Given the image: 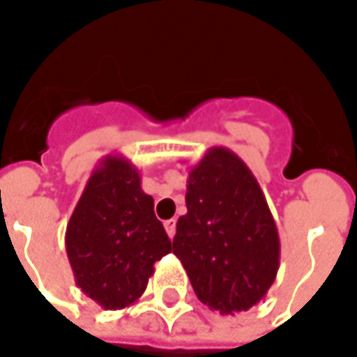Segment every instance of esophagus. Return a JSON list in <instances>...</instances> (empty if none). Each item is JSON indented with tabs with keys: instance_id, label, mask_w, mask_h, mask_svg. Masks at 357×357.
<instances>
[{
	"instance_id": "34e87169",
	"label": "esophagus",
	"mask_w": 357,
	"mask_h": 357,
	"mask_svg": "<svg viewBox=\"0 0 357 357\" xmlns=\"http://www.w3.org/2000/svg\"><path fill=\"white\" fill-rule=\"evenodd\" d=\"M176 222H178L176 219H168L166 222H164V227H166V232H168L169 238H174V236H176Z\"/></svg>"
}]
</instances>
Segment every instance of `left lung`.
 <instances>
[{
	"mask_svg": "<svg viewBox=\"0 0 357 357\" xmlns=\"http://www.w3.org/2000/svg\"><path fill=\"white\" fill-rule=\"evenodd\" d=\"M185 205L174 254L199 301L220 314L258 305L280 270V234L258 179L232 150L213 146L189 169Z\"/></svg>",
	"mask_w": 357,
	"mask_h": 357,
	"instance_id": "obj_1",
	"label": "left lung"
}]
</instances>
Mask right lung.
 I'll use <instances>...</instances> for the list:
<instances>
[{"instance_id":"1","label":"right lung","mask_w":357,"mask_h":357,"mask_svg":"<svg viewBox=\"0 0 357 357\" xmlns=\"http://www.w3.org/2000/svg\"><path fill=\"white\" fill-rule=\"evenodd\" d=\"M172 252L154 215V199L140 188V172L109 154L87 179L66 227V254L79 289L105 311L140 299L154 264Z\"/></svg>"}]
</instances>
